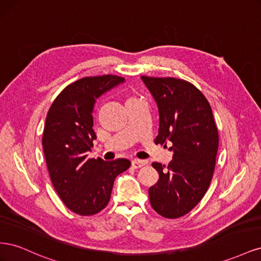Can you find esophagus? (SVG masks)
<instances>
[{
    "label": "esophagus",
    "instance_id": "1",
    "mask_svg": "<svg viewBox=\"0 0 261 261\" xmlns=\"http://www.w3.org/2000/svg\"><path fill=\"white\" fill-rule=\"evenodd\" d=\"M148 164L147 160H139V159H134L132 161V167L134 169H139V168H143L145 165Z\"/></svg>",
    "mask_w": 261,
    "mask_h": 261
}]
</instances>
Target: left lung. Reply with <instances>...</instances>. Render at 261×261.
<instances>
[{"instance_id": "1", "label": "left lung", "mask_w": 261, "mask_h": 261, "mask_svg": "<svg viewBox=\"0 0 261 261\" xmlns=\"http://www.w3.org/2000/svg\"><path fill=\"white\" fill-rule=\"evenodd\" d=\"M159 109L155 145L171 144L168 167L153 162L159 179L149 188L151 207L177 219L194 209L207 193L216 167L219 134L212 110L192 83L173 77L141 76Z\"/></svg>"}]
</instances>
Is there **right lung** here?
Here are the masks:
<instances>
[{
    "label": "right lung",
    "instance_id": "obj_1",
    "mask_svg": "<svg viewBox=\"0 0 261 261\" xmlns=\"http://www.w3.org/2000/svg\"><path fill=\"white\" fill-rule=\"evenodd\" d=\"M123 82L111 74L81 78L60 92L46 115L42 146L50 178L65 206L80 216L103 210L115 177L130 167L127 159H86L97 138L92 129L94 102Z\"/></svg>",
    "mask_w": 261,
    "mask_h": 261
}]
</instances>
